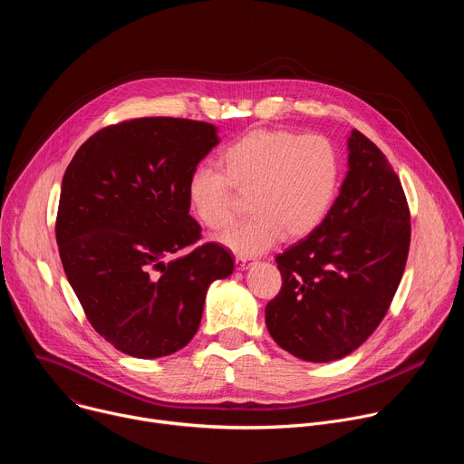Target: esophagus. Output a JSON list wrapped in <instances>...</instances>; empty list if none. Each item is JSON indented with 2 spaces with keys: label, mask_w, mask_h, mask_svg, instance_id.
<instances>
[{
  "label": "esophagus",
  "mask_w": 464,
  "mask_h": 464,
  "mask_svg": "<svg viewBox=\"0 0 464 464\" xmlns=\"http://www.w3.org/2000/svg\"><path fill=\"white\" fill-rule=\"evenodd\" d=\"M249 264H251V258H246V256H237V258H235L237 270H247Z\"/></svg>",
  "instance_id": "obj_1"
}]
</instances>
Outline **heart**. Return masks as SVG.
Instances as JSON below:
<instances>
[{"instance_id":"obj_1","label":"heart","mask_w":464,"mask_h":464,"mask_svg":"<svg viewBox=\"0 0 464 464\" xmlns=\"http://www.w3.org/2000/svg\"><path fill=\"white\" fill-rule=\"evenodd\" d=\"M218 169L192 170L188 209L206 227L222 229L235 215L231 190L247 192L251 217L215 238L238 255H256L283 235L301 238L321 224L338 187L340 156L323 136L258 128L220 152Z\"/></svg>"}]
</instances>
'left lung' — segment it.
Returning <instances> with one entry per match:
<instances>
[{
  "label": "left lung",
  "instance_id": "obj_1",
  "mask_svg": "<svg viewBox=\"0 0 464 464\" xmlns=\"http://www.w3.org/2000/svg\"><path fill=\"white\" fill-rule=\"evenodd\" d=\"M347 150L334 206L276 258L283 288L266 306V326L281 349L304 362L356 351L383 319L408 260L411 226L399 176L358 130Z\"/></svg>",
  "mask_w": 464,
  "mask_h": 464
}]
</instances>
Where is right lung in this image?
Masks as SVG:
<instances>
[{"instance_id": "obj_1", "label": "right lung", "mask_w": 464, "mask_h": 464, "mask_svg": "<svg viewBox=\"0 0 464 464\" xmlns=\"http://www.w3.org/2000/svg\"><path fill=\"white\" fill-rule=\"evenodd\" d=\"M220 143L211 122L143 117L102 128L65 169L56 217L60 260L92 326L143 360L183 349L200 326L211 283L233 256L200 238L187 181Z\"/></svg>"}]
</instances>
